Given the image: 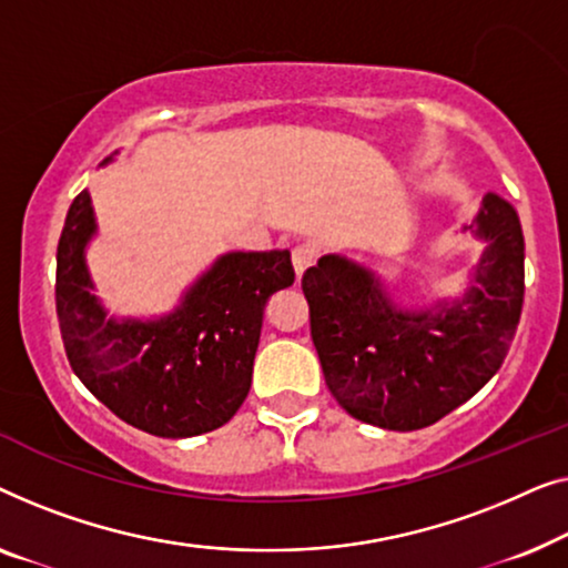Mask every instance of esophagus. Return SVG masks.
Returning <instances> with one entry per match:
<instances>
[{
	"label": "esophagus",
	"instance_id": "esophagus-1",
	"mask_svg": "<svg viewBox=\"0 0 568 568\" xmlns=\"http://www.w3.org/2000/svg\"><path fill=\"white\" fill-rule=\"evenodd\" d=\"M316 257H318L316 246H311V244H298V246H295V250H293V267H295V275L306 273V270L316 262Z\"/></svg>",
	"mask_w": 568,
	"mask_h": 568
}]
</instances>
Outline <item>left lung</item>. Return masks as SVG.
<instances>
[{
  "mask_svg": "<svg viewBox=\"0 0 568 568\" xmlns=\"http://www.w3.org/2000/svg\"><path fill=\"white\" fill-rule=\"evenodd\" d=\"M486 250L458 301L404 311L378 277L326 254L303 273L311 339L332 396L365 425L412 433L481 390L505 363L525 298V239L515 207L486 193L470 226Z\"/></svg>",
  "mask_w": 568,
  "mask_h": 568,
  "instance_id": "1",
  "label": "left lung"
}]
</instances>
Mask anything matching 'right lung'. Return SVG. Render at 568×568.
Segmentation results:
<instances>
[{
    "label": "right lung",
    "mask_w": 568,
    "mask_h": 568,
    "mask_svg": "<svg viewBox=\"0 0 568 568\" xmlns=\"http://www.w3.org/2000/svg\"><path fill=\"white\" fill-rule=\"evenodd\" d=\"M94 231L82 190L55 252V314L71 371L115 417L149 435L195 437L226 425L250 394L265 303L295 281L291 252L223 254L172 314L118 322L87 273Z\"/></svg>",
    "instance_id": "add662e5"
}]
</instances>
